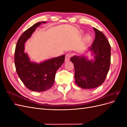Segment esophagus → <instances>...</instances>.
<instances>
[{"instance_id": "esophagus-1", "label": "esophagus", "mask_w": 127, "mask_h": 127, "mask_svg": "<svg viewBox=\"0 0 127 127\" xmlns=\"http://www.w3.org/2000/svg\"><path fill=\"white\" fill-rule=\"evenodd\" d=\"M71 57V55L69 53H68L66 55V57H65V62H67V61L70 60V58Z\"/></svg>"}]
</instances>
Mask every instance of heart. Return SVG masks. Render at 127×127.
<instances>
[{"mask_svg":"<svg viewBox=\"0 0 127 127\" xmlns=\"http://www.w3.org/2000/svg\"><path fill=\"white\" fill-rule=\"evenodd\" d=\"M90 36H86V40H90Z\"/></svg>","mask_w":127,"mask_h":127,"instance_id":"obj_1","label":"heart"}]
</instances>
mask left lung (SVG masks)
Masks as SVG:
<instances>
[{"mask_svg":"<svg viewBox=\"0 0 127 127\" xmlns=\"http://www.w3.org/2000/svg\"><path fill=\"white\" fill-rule=\"evenodd\" d=\"M95 37L88 50L94 60H88L84 55L74 56L70 60L74 65L77 85L84 89L97 87L103 83L109 72L111 63V46L105 36L93 28Z\"/></svg>","mask_w":127,"mask_h":127,"instance_id":"8db88e82","label":"left lung"}]
</instances>
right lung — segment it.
<instances>
[{"mask_svg":"<svg viewBox=\"0 0 127 127\" xmlns=\"http://www.w3.org/2000/svg\"><path fill=\"white\" fill-rule=\"evenodd\" d=\"M45 23L38 22L26 30L19 38L15 51V65L19 77L27 88L35 92L47 91L52 86L56 71L64 64L65 58L64 55L37 64L32 62L25 53V42L38 26Z\"/></svg>","mask_w":127,"mask_h":127,"instance_id":"1","label":"right lung"}]
</instances>
